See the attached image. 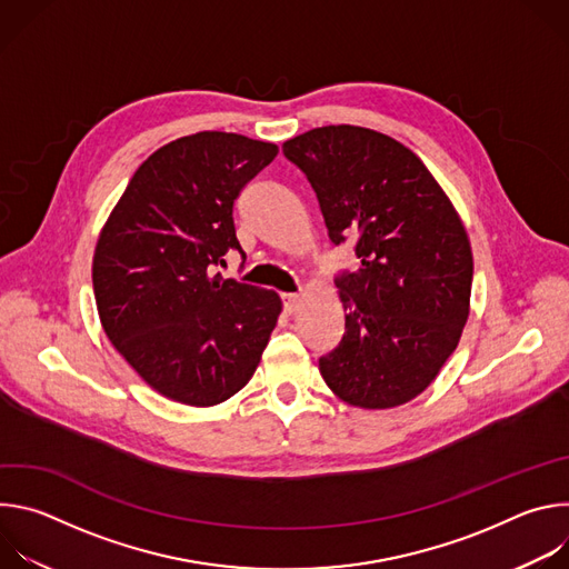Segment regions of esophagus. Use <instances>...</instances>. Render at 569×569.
<instances>
[{"label":"esophagus","mask_w":569,"mask_h":569,"mask_svg":"<svg viewBox=\"0 0 569 569\" xmlns=\"http://www.w3.org/2000/svg\"><path fill=\"white\" fill-rule=\"evenodd\" d=\"M281 299H283V310H286L288 315L297 312V310H299V306H301V297H299V295H295V292H283V295H281Z\"/></svg>","instance_id":"esophagus-1"}]
</instances>
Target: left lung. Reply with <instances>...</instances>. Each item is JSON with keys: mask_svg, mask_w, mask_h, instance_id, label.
Masks as SVG:
<instances>
[{"mask_svg": "<svg viewBox=\"0 0 569 569\" xmlns=\"http://www.w3.org/2000/svg\"><path fill=\"white\" fill-rule=\"evenodd\" d=\"M283 154L310 182L333 246L356 236L358 272L336 277L345 336L319 371L345 402L396 408L419 396L459 345L472 252L452 202L400 141L360 126L292 137Z\"/></svg>", "mask_w": 569, "mask_h": 569, "instance_id": "8db88e82", "label": "left lung"}]
</instances>
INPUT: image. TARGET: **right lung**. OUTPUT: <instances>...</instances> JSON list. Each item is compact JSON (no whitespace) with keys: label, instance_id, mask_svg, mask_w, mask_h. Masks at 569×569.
Here are the masks:
<instances>
[{"label":"right lung","instance_id":"right-lung-1","mask_svg":"<svg viewBox=\"0 0 569 569\" xmlns=\"http://www.w3.org/2000/svg\"><path fill=\"white\" fill-rule=\"evenodd\" d=\"M279 148L198 132L154 150L101 229L92 283L103 331L161 396L211 408L254 376L281 299L222 279L240 252L233 202Z\"/></svg>","mask_w":569,"mask_h":569}]
</instances>
